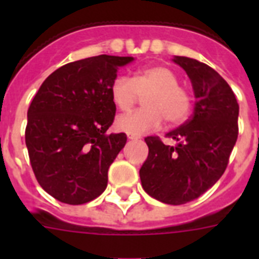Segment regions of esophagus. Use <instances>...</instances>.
Instances as JSON below:
<instances>
[{
	"label": "esophagus",
	"mask_w": 259,
	"mask_h": 259,
	"mask_svg": "<svg viewBox=\"0 0 259 259\" xmlns=\"http://www.w3.org/2000/svg\"><path fill=\"white\" fill-rule=\"evenodd\" d=\"M127 138H129V140H138V136H136V134H133V133H127Z\"/></svg>",
	"instance_id": "34e87169"
}]
</instances>
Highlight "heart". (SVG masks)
Wrapping results in <instances>:
<instances>
[{
    "mask_svg": "<svg viewBox=\"0 0 259 259\" xmlns=\"http://www.w3.org/2000/svg\"><path fill=\"white\" fill-rule=\"evenodd\" d=\"M144 97V109L119 117L115 122L118 130L144 134L156 130L165 121L179 125L188 118L192 109V97L184 86L179 84V75L165 64H154L138 70L129 79L117 76L110 86L114 106L122 113H129Z\"/></svg>",
    "mask_w": 259,
    "mask_h": 259,
    "instance_id": "b5f03b06",
    "label": "heart"
}]
</instances>
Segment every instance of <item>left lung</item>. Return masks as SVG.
Listing matches in <instances>:
<instances>
[{"instance_id": "1", "label": "left lung", "mask_w": 259, "mask_h": 259, "mask_svg": "<svg viewBox=\"0 0 259 259\" xmlns=\"http://www.w3.org/2000/svg\"><path fill=\"white\" fill-rule=\"evenodd\" d=\"M191 79L195 109L191 119L166 137H146L149 148L140 169L142 188L166 204H185L203 195L225 173L238 138L239 105L229 83L209 66L185 56H175Z\"/></svg>"}]
</instances>
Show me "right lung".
<instances>
[{"instance_id": "obj_1", "label": "right lung", "mask_w": 259, "mask_h": 259, "mask_svg": "<svg viewBox=\"0 0 259 259\" xmlns=\"http://www.w3.org/2000/svg\"><path fill=\"white\" fill-rule=\"evenodd\" d=\"M132 56L99 55L68 63L42 82L28 109L25 144L41 188L67 204H84L107 187L126 134H106L115 106L110 86Z\"/></svg>"}]
</instances>
